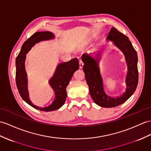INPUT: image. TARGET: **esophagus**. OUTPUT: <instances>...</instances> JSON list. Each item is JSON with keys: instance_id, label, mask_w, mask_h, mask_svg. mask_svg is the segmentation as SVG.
Segmentation results:
<instances>
[{"instance_id": "obj_1", "label": "esophagus", "mask_w": 151, "mask_h": 151, "mask_svg": "<svg viewBox=\"0 0 151 151\" xmlns=\"http://www.w3.org/2000/svg\"><path fill=\"white\" fill-rule=\"evenodd\" d=\"M79 63V68H82L83 67V65H84L83 62L81 60H80Z\"/></svg>"}]
</instances>
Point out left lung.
Listing matches in <instances>:
<instances>
[{
  "mask_svg": "<svg viewBox=\"0 0 151 151\" xmlns=\"http://www.w3.org/2000/svg\"><path fill=\"white\" fill-rule=\"evenodd\" d=\"M107 40L113 42V43L122 51L126 57L128 72L126 80V91L123 95L115 99L108 97L106 94L102 85V80L99 69V61L97 58H92L90 54L84 53L82 55V61L84 63L83 71L93 101L95 104L101 107L113 108L126 102L137 89L138 83V56L137 51L132 45L129 38L115 27L111 29Z\"/></svg>",
  "mask_w": 151,
  "mask_h": 151,
  "instance_id": "obj_1",
  "label": "left lung"
}]
</instances>
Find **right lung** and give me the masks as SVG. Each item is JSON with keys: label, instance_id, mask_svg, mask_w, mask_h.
Segmentation results:
<instances>
[{"label": "right lung", "instance_id": "1", "mask_svg": "<svg viewBox=\"0 0 151 151\" xmlns=\"http://www.w3.org/2000/svg\"><path fill=\"white\" fill-rule=\"evenodd\" d=\"M54 38L53 33L49 31L35 32L24 43L20 52L16 58L15 79L18 92L23 100L28 104L43 111H54L61 108L64 104L67 98L66 88L68 86L73 73L79 68V61L77 58H73L66 63L58 65L53 77L49 81L50 85L52 86L55 92V98L52 103L48 107L45 108H39L32 104L29 98L27 91V73L25 70L24 65L26 56L25 55L36 43Z\"/></svg>", "mask_w": 151, "mask_h": 151}]
</instances>
